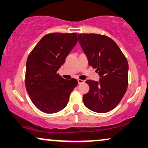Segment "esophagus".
I'll return each instance as SVG.
<instances>
[{"label":"esophagus","instance_id":"obj_1","mask_svg":"<svg viewBox=\"0 0 148 148\" xmlns=\"http://www.w3.org/2000/svg\"><path fill=\"white\" fill-rule=\"evenodd\" d=\"M83 83H84V80L78 79V84H83Z\"/></svg>","mask_w":148,"mask_h":148}]
</instances>
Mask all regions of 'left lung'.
<instances>
[{"mask_svg": "<svg viewBox=\"0 0 148 148\" xmlns=\"http://www.w3.org/2000/svg\"><path fill=\"white\" fill-rule=\"evenodd\" d=\"M79 42L88 64L99 75V81L87 80L90 90L83 96L84 105L97 113H106L115 108L128 86L129 65L117 44L99 34H78Z\"/></svg>", "mask_w": 148, "mask_h": 148, "instance_id": "8db88e82", "label": "left lung"}]
</instances>
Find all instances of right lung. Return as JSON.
<instances>
[{
    "label": "right lung",
    "instance_id": "right-lung-1",
    "mask_svg": "<svg viewBox=\"0 0 148 148\" xmlns=\"http://www.w3.org/2000/svg\"><path fill=\"white\" fill-rule=\"evenodd\" d=\"M77 40L75 33L47 34L28 56L25 88L33 104L44 113H55L65 108L77 86L76 79L65 80L57 74Z\"/></svg>",
    "mask_w": 148,
    "mask_h": 148
}]
</instances>
